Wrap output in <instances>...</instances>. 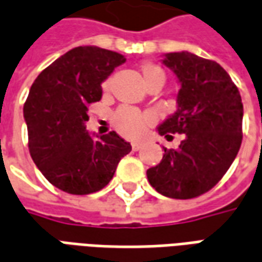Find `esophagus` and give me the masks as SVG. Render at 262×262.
<instances>
[{"instance_id": "34e87169", "label": "esophagus", "mask_w": 262, "mask_h": 262, "mask_svg": "<svg viewBox=\"0 0 262 262\" xmlns=\"http://www.w3.org/2000/svg\"><path fill=\"white\" fill-rule=\"evenodd\" d=\"M142 148V142H133V149L134 151H140Z\"/></svg>"}]
</instances>
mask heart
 <instances>
[{"mask_svg":"<svg viewBox=\"0 0 262 262\" xmlns=\"http://www.w3.org/2000/svg\"><path fill=\"white\" fill-rule=\"evenodd\" d=\"M141 72H142V76H144L145 84L152 80H157V79L165 80V72L155 63H144L141 66ZM103 89L104 90L108 89V80H105L103 83ZM148 122H149L148 117L141 114L137 108L128 107V105L120 107L113 116V124L117 128V131L121 133L122 135H125V137H131V138L138 137L144 131V128L146 127Z\"/></svg>","mask_w":262,"mask_h":262,"instance_id":"b5f03b06","label":"heart"}]
</instances>
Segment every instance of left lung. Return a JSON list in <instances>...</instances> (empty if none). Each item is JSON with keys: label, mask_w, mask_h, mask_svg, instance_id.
<instances>
[{"label": "left lung", "mask_w": 262, "mask_h": 262, "mask_svg": "<svg viewBox=\"0 0 262 262\" xmlns=\"http://www.w3.org/2000/svg\"><path fill=\"white\" fill-rule=\"evenodd\" d=\"M164 63L181 81L178 111L158 127L166 140L182 134L178 148H164L162 161L146 170L151 186L172 199L209 192L229 170L243 140V103L229 73L214 60L168 53Z\"/></svg>", "instance_id": "obj_1"}]
</instances>
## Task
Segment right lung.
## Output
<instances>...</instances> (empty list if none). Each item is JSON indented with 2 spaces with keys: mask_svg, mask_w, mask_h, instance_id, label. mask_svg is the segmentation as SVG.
Wrapping results in <instances>:
<instances>
[{
  "mask_svg": "<svg viewBox=\"0 0 262 262\" xmlns=\"http://www.w3.org/2000/svg\"><path fill=\"white\" fill-rule=\"evenodd\" d=\"M125 62L117 52L79 46L42 70L24 104L28 148L53 186L70 194H90L113 179L131 151L111 131L93 140L84 127L89 105L101 98V83Z\"/></svg>",
  "mask_w": 262,
  "mask_h": 262,
  "instance_id": "right-lung-1",
  "label": "right lung"
}]
</instances>
